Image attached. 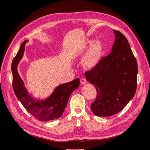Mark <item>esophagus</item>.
Returning <instances> with one entry per match:
<instances>
[{"instance_id":"34e87169","label":"esophagus","mask_w":150,"mask_h":150,"mask_svg":"<svg viewBox=\"0 0 150 150\" xmlns=\"http://www.w3.org/2000/svg\"><path fill=\"white\" fill-rule=\"evenodd\" d=\"M86 82V79L84 77H81L80 78V83L82 84H84Z\"/></svg>"}]
</instances>
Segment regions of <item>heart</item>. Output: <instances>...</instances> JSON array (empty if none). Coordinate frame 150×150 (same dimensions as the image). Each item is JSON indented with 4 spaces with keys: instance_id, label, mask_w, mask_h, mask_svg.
I'll list each match as a JSON object with an SVG mask.
<instances>
[{
    "instance_id": "obj_1",
    "label": "heart",
    "mask_w": 150,
    "mask_h": 150,
    "mask_svg": "<svg viewBox=\"0 0 150 150\" xmlns=\"http://www.w3.org/2000/svg\"><path fill=\"white\" fill-rule=\"evenodd\" d=\"M94 42L93 40L88 41L86 44L83 46V47L78 50V54H82L88 50V48L91 47L93 45ZM104 46L102 42H98L93 46L91 50L88 54L84 58L83 60V64L84 67L86 68H91L97 64L98 62H99L100 58L104 52Z\"/></svg>"
}]
</instances>
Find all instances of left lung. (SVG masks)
Wrapping results in <instances>:
<instances>
[{
  "label": "left lung",
  "instance_id": "left-lung-1",
  "mask_svg": "<svg viewBox=\"0 0 150 150\" xmlns=\"http://www.w3.org/2000/svg\"><path fill=\"white\" fill-rule=\"evenodd\" d=\"M114 32L116 40L112 52L85 72L87 80L96 89V98L91 109L98 116H112L122 111L137 88L136 58L124 34Z\"/></svg>",
  "mask_w": 150,
  "mask_h": 150
}]
</instances>
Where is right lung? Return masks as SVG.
<instances>
[{"instance_id": "obj_1", "label": "right lung", "mask_w": 150, "mask_h": 150, "mask_svg": "<svg viewBox=\"0 0 150 150\" xmlns=\"http://www.w3.org/2000/svg\"><path fill=\"white\" fill-rule=\"evenodd\" d=\"M22 43L15 57L12 62L13 88L16 96L27 111L40 121H50L62 116L67 105L70 94L80 86V79L58 86L52 94L45 100H36L28 94L21 76L17 71V66L23 56L26 43Z\"/></svg>"}]
</instances>
